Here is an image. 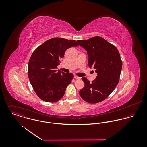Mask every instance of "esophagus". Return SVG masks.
Returning a JSON list of instances; mask_svg holds the SVG:
<instances>
[{
    "instance_id": "esophagus-1",
    "label": "esophagus",
    "mask_w": 147,
    "mask_h": 147,
    "mask_svg": "<svg viewBox=\"0 0 147 147\" xmlns=\"http://www.w3.org/2000/svg\"><path fill=\"white\" fill-rule=\"evenodd\" d=\"M74 78L75 79H77V80H80L81 79V78H80V77H79V76H74Z\"/></svg>"
}]
</instances>
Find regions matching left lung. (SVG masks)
Returning a JSON list of instances; mask_svg holds the SVG:
<instances>
[{
	"mask_svg": "<svg viewBox=\"0 0 147 147\" xmlns=\"http://www.w3.org/2000/svg\"><path fill=\"white\" fill-rule=\"evenodd\" d=\"M89 57L90 68L96 69V79L90 83L86 78L79 94L85 101L97 104L103 101L118 84L122 68V61L117 48L101 37H93L86 40H78Z\"/></svg>",
	"mask_w": 147,
	"mask_h": 147,
	"instance_id": "obj_1",
	"label": "left lung"
}]
</instances>
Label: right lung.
<instances>
[{
  "label": "right lung",
  "mask_w": 147,
  "mask_h": 147,
  "mask_svg": "<svg viewBox=\"0 0 147 147\" xmlns=\"http://www.w3.org/2000/svg\"><path fill=\"white\" fill-rule=\"evenodd\" d=\"M78 45L75 40L52 38L33 52L28 63V77L36 94L43 101L53 103L63 97L74 75L56 69L66 50Z\"/></svg>",
  "instance_id": "right-lung-1"
}]
</instances>
